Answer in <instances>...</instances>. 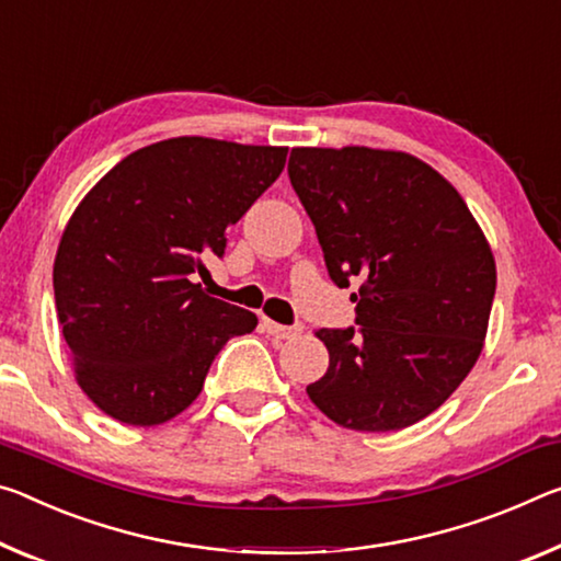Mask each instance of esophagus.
Instances as JSON below:
<instances>
[{
    "mask_svg": "<svg viewBox=\"0 0 561 561\" xmlns=\"http://www.w3.org/2000/svg\"><path fill=\"white\" fill-rule=\"evenodd\" d=\"M262 324L266 329V334L277 336V340H295V336L301 334V329H305L301 324H291V327L277 324V322H272V319H262Z\"/></svg>",
    "mask_w": 561,
    "mask_h": 561,
    "instance_id": "34e87169",
    "label": "esophagus"
}]
</instances>
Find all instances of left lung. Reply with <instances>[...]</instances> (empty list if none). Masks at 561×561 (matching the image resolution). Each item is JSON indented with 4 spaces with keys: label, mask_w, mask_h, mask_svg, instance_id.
Instances as JSON below:
<instances>
[{
    "label": "left lung",
    "mask_w": 561,
    "mask_h": 561,
    "mask_svg": "<svg viewBox=\"0 0 561 561\" xmlns=\"http://www.w3.org/2000/svg\"><path fill=\"white\" fill-rule=\"evenodd\" d=\"M287 172L329 277L359 284L357 327L317 332L329 367L309 399L357 432L424 420L482 352L496 289L482 229L455 186L412 154L297 147Z\"/></svg>",
    "instance_id": "obj_1"
}]
</instances>
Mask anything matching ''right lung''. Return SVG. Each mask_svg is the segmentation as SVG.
I'll return each mask as SVG.
<instances>
[{"label":"right lung","instance_id":"obj_1","mask_svg":"<svg viewBox=\"0 0 561 561\" xmlns=\"http://www.w3.org/2000/svg\"><path fill=\"white\" fill-rule=\"evenodd\" d=\"M287 147L176 137L110 169L61 234L57 314L84 394L122 424L172 420L256 317L207 297L197 274L282 174Z\"/></svg>","mask_w":561,"mask_h":561}]
</instances>
